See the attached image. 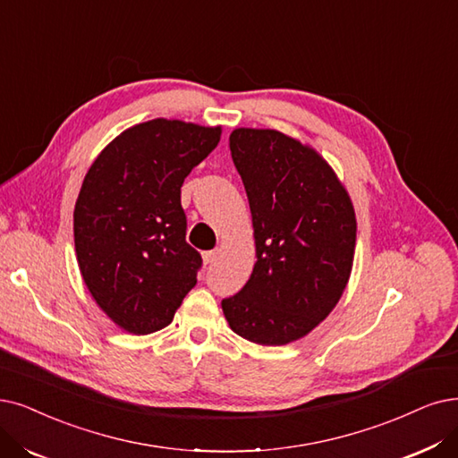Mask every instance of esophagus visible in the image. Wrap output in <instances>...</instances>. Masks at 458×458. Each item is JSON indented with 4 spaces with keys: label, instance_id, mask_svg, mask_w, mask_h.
<instances>
[{
    "label": "esophagus",
    "instance_id": "1",
    "mask_svg": "<svg viewBox=\"0 0 458 458\" xmlns=\"http://www.w3.org/2000/svg\"><path fill=\"white\" fill-rule=\"evenodd\" d=\"M217 258H219V251H217V250H210V251H205V253H203L205 265H212Z\"/></svg>",
    "mask_w": 458,
    "mask_h": 458
}]
</instances>
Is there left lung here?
I'll return each mask as SVG.
<instances>
[{
  "instance_id": "obj_1",
  "label": "left lung",
  "mask_w": 458,
  "mask_h": 458,
  "mask_svg": "<svg viewBox=\"0 0 458 458\" xmlns=\"http://www.w3.org/2000/svg\"><path fill=\"white\" fill-rule=\"evenodd\" d=\"M229 148L248 195L258 261L246 285L222 301L225 319L253 344L295 342L333 312L352 276L353 203L312 146L285 133L239 127Z\"/></svg>"
}]
</instances>
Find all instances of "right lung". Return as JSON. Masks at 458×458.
<instances>
[{"label":"right lung","mask_w":458,"mask_h":458,"mask_svg":"<svg viewBox=\"0 0 458 458\" xmlns=\"http://www.w3.org/2000/svg\"><path fill=\"white\" fill-rule=\"evenodd\" d=\"M222 125L156 118L120 133L89 167L75 205L82 280L123 331L167 327L197 284L200 255L186 242L184 178L219 142Z\"/></svg>","instance_id":"right-lung-1"}]
</instances>
